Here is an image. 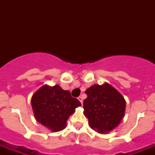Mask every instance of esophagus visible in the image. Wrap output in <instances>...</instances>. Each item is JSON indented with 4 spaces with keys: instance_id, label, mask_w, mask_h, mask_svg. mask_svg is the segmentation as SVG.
I'll list each match as a JSON object with an SVG mask.
<instances>
[{
    "instance_id": "obj_1",
    "label": "esophagus",
    "mask_w": 155,
    "mask_h": 155,
    "mask_svg": "<svg viewBox=\"0 0 155 155\" xmlns=\"http://www.w3.org/2000/svg\"><path fill=\"white\" fill-rule=\"evenodd\" d=\"M78 100L80 101V103H81V104L83 103V97H78Z\"/></svg>"
}]
</instances>
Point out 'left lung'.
<instances>
[{"label": "left lung", "instance_id": "obj_1", "mask_svg": "<svg viewBox=\"0 0 155 155\" xmlns=\"http://www.w3.org/2000/svg\"><path fill=\"white\" fill-rule=\"evenodd\" d=\"M85 93L84 113L92 130L104 134L117 127L125 115L124 97L108 84H94Z\"/></svg>", "mask_w": 155, "mask_h": 155}]
</instances>
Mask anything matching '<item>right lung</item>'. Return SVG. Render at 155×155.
Instances as JSON below:
<instances>
[{
    "mask_svg": "<svg viewBox=\"0 0 155 155\" xmlns=\"http://www.w3.org/2000/svg\"><path fill=\"white\" fill-rule=\"evenodd\" d=\"M31 104L35 119L53 132L63 130L75 108L81 105L69 91L58 85L42 86L33 95Z\"/></svg>",
    "mask_w": 155,
    "mask_h": 155,
    "instance_id": "obj_1",
    "label": "right lung"
}]
</instances>
